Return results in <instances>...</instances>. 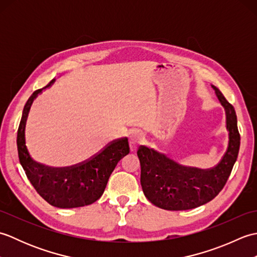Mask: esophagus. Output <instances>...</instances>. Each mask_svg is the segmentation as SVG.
Wrapping results in <instances>:
<instances>
[{"label":"esophagus","instance_id":"34e87169","mask_svg":"<svg viewBox=\"0 0 257 257\" xmlns=\"http://www.w3.org/2000/svg\"><path fill=\"white\" fill-rule=\"evenodd\" d=\"M144 141H145V138L143 135H141L140 133H134L129 138L130 149H132V151L137 150L138 147L144 144Z\"/></svg>","mask_w":257,"mask_h":257}]
</instances>
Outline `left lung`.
<instances>
[{"label": "left lung", "instance_id": "1", "mask_svg": "<svg viewBox=\"0 0 257 257\" xmlns=\"http://www.w3.org/2000/svg\"><path fill=\"white\" fill-rule=\"evenodd\" d=\"M217 99L224 107L228 145L224 156L211 169L179 165L167 156L145 146L137 151L140 160V182L152 204L169 211L194 209L213 200L224 187L239 150V134L234 107L222 92L212 85Z\"/></svg>", "mask_w": 257, "mask_h": 257}]
</instances>
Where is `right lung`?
<instances>
[{
    "instance_id": "1",
    "label": "right lung",
    "mask_w": 257,
    "mask_h": 257,
    "mask_svg": "<svg viewBox=\"0 0 257 257\" xmlns=\"http://www.w3.org/2000/svg\"><path fill=\"white\" fill-rule=\"evenodd\" d=\"M35 90L26 101L18 130L19 159L33 187L51 205L61 209L85 206L94 203L102 195L108 179L121 158L129 154L127 138L111 141L97 155L78 165L52 168L32 159L25 145V123L33 101L43 89Z\"/></svg>"
}]
</instances>
